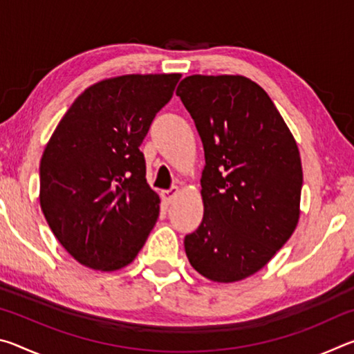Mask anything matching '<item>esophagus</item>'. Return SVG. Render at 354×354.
Instances as JSON below:
<instances>
[{"mask_svg": "<svg viewBox=\"0 0 354 354\" xmlns=\"http://www.w3.org/2000/svg\"><path fill=\"white\" fill-rule=\"evenodd\" d=\"M179 189L178 187H171L169 190H162L160 192V196H162V200L167 203V205H171L173 200L176 198Z\"/></svg>", "mask_w": 354, "mask_h": 354, "instance_id": "34e87169", "label": "esophagus"}]
</instances>
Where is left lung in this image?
<instances>
[{"instance_id": "obj_1", "label": "left lung", "mask_w": 354, "mask_h": 354, "mask_svg": "<svg viewBox=\"0 0 354 354\" xmlns=\"http://www.w3.org/2000/svg\"><path fill=\"white\" fill-rule=\"evenodd\" d=\"M205 148V215L184 239L190 266L215 283L259 272L299 218L297 142L261 86L241 75L184 77L176 88Z\"/></svg>"}]
</instances>
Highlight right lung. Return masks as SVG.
<instances>
[{"instance_id":"right-lung-1","label":"right lung","mask_w":354,"mask_h":354,"mask_svg":"<svg viewBox=\"0 0 354 354\" xmlns=\"http://www.w3.org/2000/svg\"><path fill=\"white\" fill-rule=\"evenodd\" d=\"M181 75H123L86 88L46 143L40 207L53 234L93 270L127 267L159 217L140 145Z\"/></svg>"}]
</instances>
